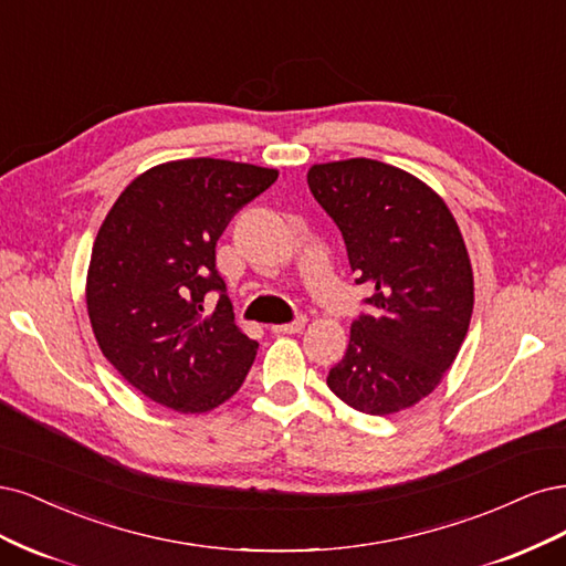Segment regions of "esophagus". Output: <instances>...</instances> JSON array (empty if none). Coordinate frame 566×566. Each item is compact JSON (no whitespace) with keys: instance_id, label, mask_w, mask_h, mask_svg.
Masks as SVG:
<instances>
[{"instance_id":"esophagus-1","label":"esophagus","mask_w":566,"mask_h":566,"mask_svg":"<svg viewBox=\"0 0 566 566\" xmlns=\"http://www.w3.org/2000/svg\"><path fill=\"white\" fill-rule=\"evenodd\" d=\"M303 329H305V317L303 315L296 317L294 322H289V324H272L270 326L272 334H298Z\"/></svg>"}]
</instances>
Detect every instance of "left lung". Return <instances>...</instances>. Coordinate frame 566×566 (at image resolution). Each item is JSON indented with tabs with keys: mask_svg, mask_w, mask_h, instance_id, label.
Wrapping results in <instances>:
<instances>
[{
	"mask_svg": "<svg viewBox=\"0 0 566 566\" xmlns=\"http://www.w3.org/2000/svg\"><path fill=\"white\" fill-rule=\"evenodd\" d=\"M307 186L343 234L355 282L371 291L326 386L361 413L413 407L468 334L475 296L461 230L440 195L376 159L315 164Z\"/></svg>",
	"mask_w": 566,
	"mask_h": 566,
	"instance_id": "obj_1",
	"label": "left lung"
}]
</instances>
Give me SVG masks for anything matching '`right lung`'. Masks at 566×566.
<instances>
[{
    "instance_id": "add662e5",
    "label": "right lung",
    "mask_w": 566,
    "mask_h": 566,
    "mask_svg": "<svg viewBox=\"0 0 566 566\" xmlns=\"http://www.w3.org/2000/svg\"><path fill=\"white\" fill-rule=\"evenodd\" d=\"M275 169L178 159L132 180L98 230L86 307L107 361L153 402L202 413L244 382L259 343L237 329L216 242ZM209 293L219 301L211 314Z\"/></svg>"
}]
</instances>
